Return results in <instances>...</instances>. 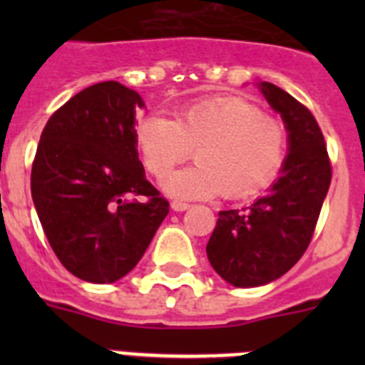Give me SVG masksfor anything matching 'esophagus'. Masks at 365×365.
I'll use <instances>...</instances> for the list:
<instances>
[{"mask_svg":"<svg viewBox=\"0 0 365 365\" xmlns=\"http://www.w3.org/2000/svg\"><path fill=\"white\" fill-rule=\"evenodd\" d=\"M188 208H190L188 202H182V201L172 202V210H175V212H185V210H188Z\"/></svg>","mask_w":365,"mask_h":365,"instance_id":"obj_1","label":"esophagus"}]
</instances>
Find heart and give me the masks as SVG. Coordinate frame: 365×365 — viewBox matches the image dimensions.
Returning a JSON list of instances; mask_svg holds the SVG:
<instances>
[{"label":"heart","instance_id":"obj_1","mask_svg":"<svg viewBox=\"0 0 365 365\" xmlns=\"http://www.w3.org/2000/svg\"><path fill=\"white\" fill-rule=\"evenodd\" d=\"M135 143L144 168L163 179L195 150L197 166L172 173L164 190L175 197L208 199L222 192L243 199L265 188L282 168L287 130L240 96H210L173 118L150 115L137 124Z\"/></svg>","mask_w":365,"mask_h":365}]
</instances>
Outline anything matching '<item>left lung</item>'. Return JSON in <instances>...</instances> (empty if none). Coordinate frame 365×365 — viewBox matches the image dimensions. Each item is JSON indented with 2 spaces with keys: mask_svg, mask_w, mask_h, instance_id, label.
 <instances>
[{
  "mask_svg": "<svg viewBox=\"0 0 365 365\" xmlns=\"http://www.w3.org/2000/svg\"><path fill=\"white\" fill-rule=\"evenodd\" d=\"M259 87L285 122L291 151L265 197L248 208L219 212L206 254L215 272L234 287L265 285L298 263L333 177L324 133L312 113L282 87L270 82Z\"/></svg>",
  "mask_w": 365,
  "mask_h": 365,
  "instance_id": "left-lung-1",
  "label": "left lung"
}]
</instances>
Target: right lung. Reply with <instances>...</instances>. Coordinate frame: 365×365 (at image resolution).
I'll list each match as a JSON object with an SVG mask.
<instances>
[{"instance_id":"right-lung-1","label":"right lung","mask_w":365,"mask_h":365,"mask_svg":"<svg viewBox=\"0 0 365 365\" xmlns=\"http://www.w3.org/2000/svg\"><path fill=\"white\" fill-rule=\"evenodd\" d=\"M143 106L130 87L100 82L67 100L41 131L32 201L60 263L83 282L124 278L170 212L138 160L135 109Z\"/></svg>"}]
</instances>
